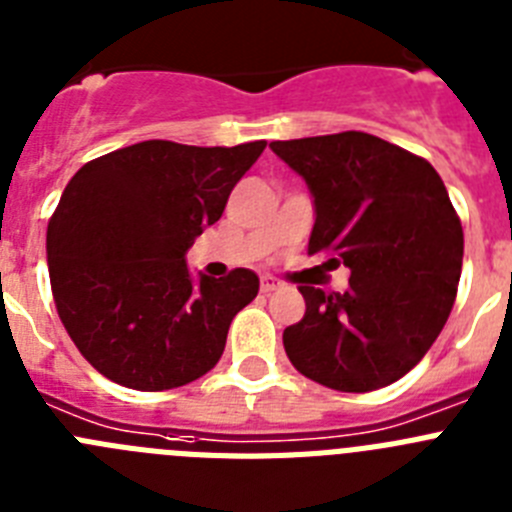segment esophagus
<instances>
[{
	"label": "esophagus",
	"mask_w": 512,
	"mask_h": 512,
	"mask_svg": "<svg viewBox=\"0 0 512 512\" xmlns=\"http://www.w3.org/2000/svg\"><path fill=\"white\" fill-rule=\"evenodd\" d=\"M284 284L279 282V279H274V277H261V292H264V295H271V292H277V289H282Z\"/></svg>",
	"instance_id": "1"
}]
</instances>
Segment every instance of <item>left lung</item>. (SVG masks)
Instances as JSON below:
<instances>
[{"label":"left lung","instance_id":"obj_1","mask_svg":"<svg viewBox=\"0 0 512 512\" xmlns=\"http://www.w3.org/2000/svg\"><path fill=\"white\" fill-rule=\"evenodd\" d=\"M269 148L312 194L307 253L351 271L346 292L300 284L305 315L282 336L289 361L338 392L397 382L443 330L461 277L464 233L441 176L359 130Z\"/></svg>","mask_w":512,"mask_h":512}]
</instances>
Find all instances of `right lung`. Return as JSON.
Returning a JSON list of instances; mask_svg holds the SVG:
<instances>
[{
    "label": "right lung",
    "mask_w": 512,
    "mask_h": 512,
    "mask_svg": "<svg viewBox=\"0 0 512 512\" xmlns=\"http://www.w3.org/2000/svg\"><path fill=\"white\" fill-rule=\"evenodd\" d=\"M143 140L81 166L48 223L45 253L58 318L81 356L112 382L161 392L220 361L233 318L259 277L192 274L187 251L217 223L264 153Z\"/></svg>",
    "instance_id": "right-lung-1"
}]
</instances>
